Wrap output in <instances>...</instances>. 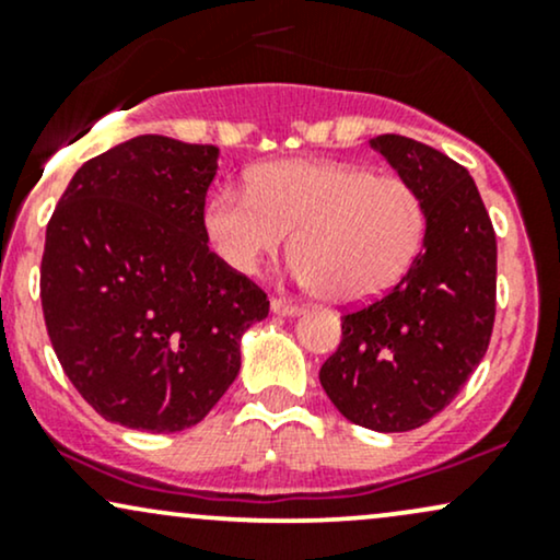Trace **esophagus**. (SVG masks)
Instances as JSON below:
<instances>
[{
  "mask_svg": "<svg viewBox=\"0 0 560 560\" xmlns=\"http://www.w3.org/2000/svg\"><path fill=\"white\" fill-rule=\"evenodd\" d=\"M271 311L276 313V316H298L300 305H294V302H287V300L276 298V300H271Z\"/></svg>",
  "mask_w": 560,
  "mask_h": 560,
  "instance_id": "obj_1",
  "label": "esophagus"
}]
</instances>
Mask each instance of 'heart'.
Segmentation results:
<instances>
[{
  "label": "heart",
  "instance_id": "obj_1",
  "mask_svg": "<svg viewBox=\"0 0 560 560\" xmlns=\"http://www.w3.org/2000/svg\"><path fill=\"white\" fill-rule=\"evenodd\" d=\"M210 247L240 273L284 249L294 234L292 273L334 305L382 298L408 271L427 234V208L400 176L363 165L279 160L226 186L208 202Z\"/></svg>",
  "mask_w": 560,
  "mask_h": 560
}]
</instances>
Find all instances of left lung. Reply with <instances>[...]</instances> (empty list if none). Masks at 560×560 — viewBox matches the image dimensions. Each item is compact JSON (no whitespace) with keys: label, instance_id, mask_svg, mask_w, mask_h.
<instances>
[{"label":"left lung","instance_id":"obj_1","mask_svg":"<svg viewBox=\"0 0 560 560\" xmlns=\"http://www.w3.org/2000/svg\"><path fill=\"white\" fill-rule=\"evenodd\" d=\"M371 147L421 195L423 249L384 298L345 313L342 342L318 378L347 421L410 432L445 410L485 358L498 244L464 165L397 133H382Z\"/></svg>","mask_w":560,"mask_h":560}]
</instances>
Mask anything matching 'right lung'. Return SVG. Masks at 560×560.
<instances>
[{
  "instance_id": "1",
  "label": "right lung",
  "mask_w": 560,
  "mask_h": 560,
  "mask_svg": "<svg viewBox=\"0 0 560 560\" xmlns=\"http://www.w3.org/2000/svg\"><path fill=\"white\" fill-rule=\"evenodd\" d=\"M218 147L144 133L83 163L47 223L42 307L62 371L102 419L195 427L231 387L268 298L210 253Z\"/></svg>"
}]
</instances>
